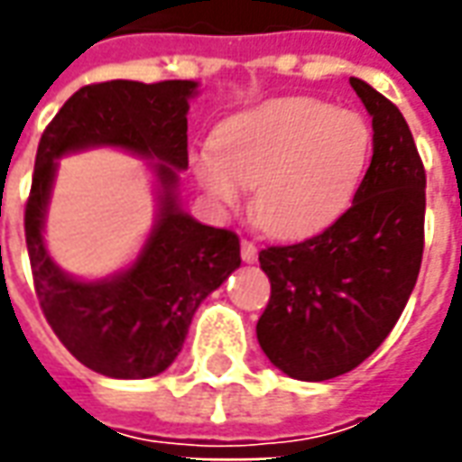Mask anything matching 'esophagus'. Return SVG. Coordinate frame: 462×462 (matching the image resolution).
I'll return each instance as SVG.
<instances>
[{
  "instance_id": "obj_1",
  "label": "esophagus",
  "mask_w": 462,
  "mask_h": 462,
  "mask_svg": "<svg viewBox=\"0 0 462 462\" xmlns=\"http://www.w3.org/2000/svg\"><path fill=\"white\" fill-rule=\"evenodd\" d=\"M242 260L252 264V262H257V245L252 240H242Z\"/></svg>"
}]
</instances>
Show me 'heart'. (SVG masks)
I'll list each match as a JSON object with an SVG mask.
<instances>
[{
  "instance_id": "1",
  "label": "heart",
  "mask_w": 462,
  "mask_h": 462,
  "mask_svg": "<svg viewBox=\"0 0 462 462\" xmlns=\"http://www.w3.org/2000/svg\"><path fill=\"white\" fill-rule=\"evenodd\" d=\"M374 131L361 114L319 98H277L235 116L215 148L195 155L202 190L237 208L254 188L252 215L282 240L317 235L346 210L366 175Z\"/></svg>"
}]
</instances>
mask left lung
I'll use <instances>...</instances> for the list:
<instances>
[{
	"mask_svg": "<svg viewBox=\"0 0 462 462\" xmlns=\"http://www.w3.org/2000/svg\"><path fill=\"white\" fill-rule=\"evenodd\" d=\"M374 118V155L354 202L324 232L272 245L260 267L272 284L257 339L300 381H327L366 361L396 327L423 260L426 168L406 118L351 79Z\"/></svg>",
	"mask_w": 462,
	"mask_h": 462,
	"instance_id": "obj_1",
	"label": "left lung"
}]
</instances>
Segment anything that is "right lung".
<instances>
[{
    "label": "right lung",
    "instance_id": "obj_1",
    "mask_svg": "<svg viewBox=\"0 0 462 462\" xmlns=\"http://www.w3.org/2000/svg\"><path fill=\"white\" fill-rule=\"evenodd\" d=\"M195 81H104L79 88L39 141L24 235L36 300L59 341L84 366L111 378H151L171 366L192 314L240 267V237L195 222L175 205V171L188 168V98ZM88 144H121L159 161L163 212L128 273L108 282H76L41 240L53 158Z\"/></svg>",
    "mask_w": 462,
    "mask_h": 462
}]
</instances>
